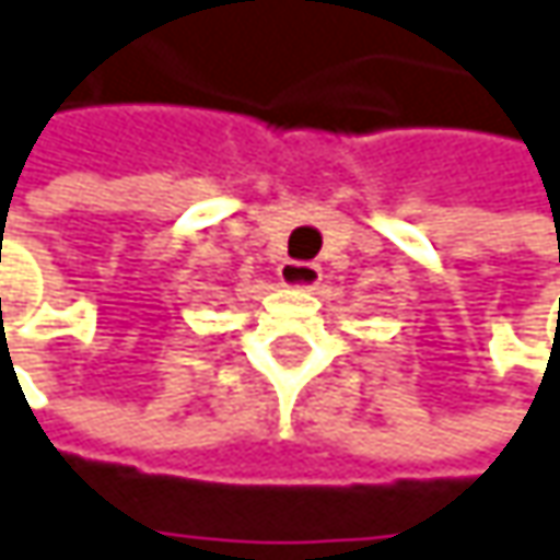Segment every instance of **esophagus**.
<instances>
[{"label": "esophagus", "mask_w": 560, "mask_h": 560, "mask_svg": "<svg viewBox=\"0 0 560 560\" xmlns=\"http://www.w3.org/2000/svg\"><path fill=\"white\" fill-rule=\"evenodd\" d=\"M279 279L281 284H288V288H316L319 279H323V272H319V266H316V262H298V259H288V262H281Z\"/></svg>", "instance_id": "obj_1"}]
</instances>
